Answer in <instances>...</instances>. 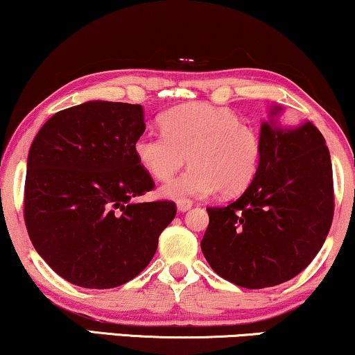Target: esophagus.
<instances>
[{"label":"esophagus","instance_id":"esophagus-1","mask_svg":"<svg viewBox=\"0 0 355 355\" xmlns=\"http://www.w3.org/2000/svg\"><path fill=\"white\" fill-rule=\"evenodd\" d=\"M192 200L191 199H179L178 200V209H179V212H187L189 211V209L192 207Z\"/></svg>","mask_w":355,"mask_h":355}]
</instances>
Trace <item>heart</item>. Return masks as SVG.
<instances>
[{
  "label": "heart",
  "instance_id": "heart-1",
  "mask_svg": "<svg viewBox=\"0 0 355 355\" xmlns=\"http://www.w3.org/2000/svg\"><path fill=\"white\" fill-rule=\"evenodd\" d=\"M163 131H144L133 150L141 168L157 181L169 179L189 159L182 176L161 187L171 199L224 198L243 192L257 178L261 141L237 113L207 103L171 108L161 118Z\"/></svg>",
  "mask_w": 355,
  "mask_h": 355
}]
</instances>
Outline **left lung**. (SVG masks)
I'll use <instances>...</instances> for the list:
<instances>
[{
	"label": "left lung",
	"mask_w": 355,
	"mask_h": 355,
	"mask_svg": "<svg viewBox=\"0 0 355 355\" xmlns=\"http://www.w3.org/2000/svg\"><path fill=\"white\" fill-rule=\"evenodd\" d=\"M260 141L257 178L234 202L207 207L200 242L218 277L248 290L301 273L321 250L334 216L331 156L321 131L309 121L295 130L263 123Z\"/></svg>",
	"instance_id": "obj_1"
}]
</instances>
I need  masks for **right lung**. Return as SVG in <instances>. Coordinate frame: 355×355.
I'll use <instances>...</instances> for the list:
<instances>
[{
    "label": "right lung",
    "mask_w": 355,
    "mask_h": 355,
    "mask_svg": "<svg viewBox=\"0 0 355 355\" xmlns=\"http://www.w3.org/2000/svg\"><path fill=\"white\" fill-rule=\"evenodd\" d=\"M141 105L87 102L57 112L31 144L24 222L59 277L92 290L120 286L146 268L173 200L133 202L155 187L135 156Z\"/></svg>",
    "instance_id": "1"
}]
</instances>
